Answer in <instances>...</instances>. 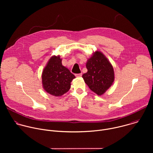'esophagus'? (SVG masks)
Wrapping results in <instances>:
<instances>
[{
	"label": "esophagus",
	"instance_id": "esophagus-1",
	"mask_svg": "<svg viewBox=\"0 0 153 153\" xmlns=\"http://www.w3.org/2000/svg\"><path fill=\"white\" fill-rule=\"evenodd\" d=\"M75 76H76V77H80L82 76V73H80V74H76Z\"/></svg>",
	"mask_w": 153,
	"mask_h": 153
}]
</instances>
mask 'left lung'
<instances>
[{"label":"left lung","instance_id":"8db88e82","mask_svg":"<svg viewBox=\"0 0 153 153\" xmlns=\"http://www.w3.org/2000/svg\"><path fill=\"white\" fill-rule=\"evenodd\" d=\"M86 73L82 75L85 82L97 94H103L112 85L114 79L113 68L110 62L99 51L88 60Z\"/></svg>","mask_w":153,"mask_h":153}]
</instances>
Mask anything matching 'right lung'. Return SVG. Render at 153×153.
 <instances>
[{
    "instance_id": "right-lung-1",
    "label": "right lung",
    "mask_w": 153,
    "mask_h": 153,
    "mask_svg": "<svg viewBox=\"0 0 153 153\" xmlns=\"http://www.w3.org/2000/svg\"><path fill=\"white\" fill-rule=\"evenodd\" d=\"M75 76L63 67L59 56L52 57L42 73V83L45 90L54 96H60L70 89Z\"/></svg>"
}]
</instances>
